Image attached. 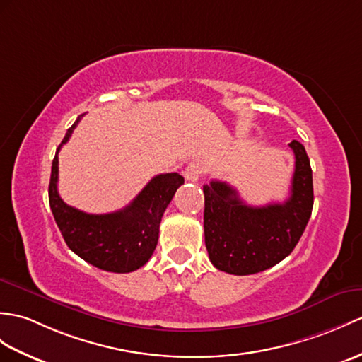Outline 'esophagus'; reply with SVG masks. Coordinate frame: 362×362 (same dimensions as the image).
<instances>
[{
  "label": "esophagus",
  "mask_w": 362,
  "mask_h": 362,
  "mask_svg": "<svg viewBox=\"0 0 362 362\" xmlns=\"http://www.w3.org/2000/svg\"><path fill=\"white\" fill-rule=\"evenodd\" d=\"M205 173V165L200 160H192L187 168H185L183 175L188 182H197Z\"/></svg>",
  "instance_id": "1"
}]
</instances>
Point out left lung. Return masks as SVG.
Returning <instances> with one entry per match:
<instances>
[{
	"mask_svg": "<svg viewBox=\"0 0 362 362\" xmlns=\"http://www.w3.org/2000/svg\"><path fill=\"white\" fill-rule=\"evenodd\" d=\"M295 174L284 204L250 206L231 185H204L205 245L217 270L247 276L264 272L287 257L308 223L313 209V177L305 148L293 140Z\"/></svg>",
	"mask_w": 362,
	"mask_h": 362,
	"instance_id": "obj_1",
	"label": "left lung"
}]
</instances>
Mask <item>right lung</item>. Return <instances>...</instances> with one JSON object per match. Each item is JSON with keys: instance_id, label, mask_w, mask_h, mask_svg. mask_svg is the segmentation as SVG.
I'll return each mask as SVG.
<instances>
[{"instance_id": "add662e5", "label": "right lung", "mask_w": 362, "mask_h": 362, "mask_svg": "<svg viewBox=\"0 0 362 362\" xmlns=\"http://www.w3.org/2000/svg\"><path fill=\"white\" fill-rule=\"evenodd\" d=\"M80 120L67 129L52 160L49 205L54 219L66 245L83 260L111 273L136 272L153 256L165 209L185 180L177 173L158 174L128 206L107 214H88L64 204L57 189L58 153Z\"/></svg>"}]
</instances>
